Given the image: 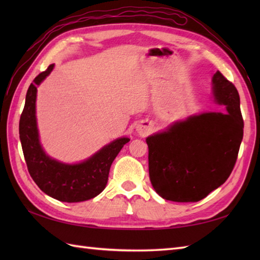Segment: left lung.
Segmentation results:
<instances>
[{"label": "left lung", "mask_w": 260, "mask_h": 260, "mask_svg": "<svg viewBox=\"0 0 260 260\" xmlns=\"http://www.w3.org/2000/svg\"><path fill=\"white\" fill-rule=\"evenodd\" d=\"M212 84L215 102L227 114L191 116L146 139L151 183L165 200L200 201L233 172L244 136L239 93L220 71Z\"/></svg>", "instance_id": "left-lung-1"}]
</instances>
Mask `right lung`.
Wrapping results in <instances>:
<instances>
[{
    "label": "right lung",
    "instance_id": "1",
    "mask_svg": "<svg viewBox=\"0 0 260 260\" xmlns=\"http://www.w3.org/2000/svg\"><path fill=\"white\" fill-rule=\"evenodd\" d=\"M53 66L39 74L26 91L19 124L22 151L31 178L46 194L62 202H81L95 198L106 187L112 163L129 139H117L78 164H66L48 156L39 141L36 99L37 87L51 73Z\"/></svg>",
    "mask_w": 260,
    "mask_h": 260
}]
</instances>
